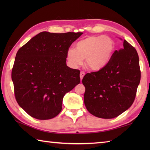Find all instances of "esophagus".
I'll return each instance as SVG.
<instances>
[{"instance_id": "34e87169", "label": "esophagus", "mask_w": 150, "mask_h": 150, "mask_svg": "<svg viewBox=\"0 0 150 150\" xmlns=\"http://www.w3.org/2000/svg\"><path fill=\"white\" fill-rule=\"evenodd\" d=\"M85 75V73L84 71H81L80 73V77H81V80H82V79H83L84 76Z\"/></svg>"}]
</instances>
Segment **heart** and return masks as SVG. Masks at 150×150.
<instances>
[{"instance_id": "obj_1", "label": "heart", "mask_w": 150, "mask_h": 150, "mask_svg": "<svg viewBox=\"0 0 150 150\" xmlns=\"http://www.w3.org/2000/svg\"><path fill=\"white\" fill-rule=\"evenodd\" d=\"M115 42L108 35H90L79 40L75 50L69 48L66 59L69 66L77 68L83 64L92 71H98L106 67L112 58Z\"/></svg>"}]
</instances>
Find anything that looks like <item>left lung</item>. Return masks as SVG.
<instances>
[{
  "label": "left lung",
  "instance_id": "8db88e82",
  "mask_svg": "<svg viewBox=\"0 0 150 150\" xmlns=\"http://www.w3.org/2000/svg\"><path fill=\"white\" fill-rule=\"evenodd\" d=\"M140 81L138 53L124 40L123 47L115 51L104 68L87 73L82 79L86 108L93 115L102 119L119 116L132 105Z\"/></svg>",
  "mask_w": 150,
  "mask_h": 150
}]
</instances>
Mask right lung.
<instances>
[{"instance_id":"obj_1","label":"right lung","mask_w":150,"mask_h":150,"mask_svg":"<svg viewBox=\"0 0 150 150\" xmlns=\"http://www.w3.org/2000/svg\"><path fill=\"white\" fill-rule=\"evenodd\" d=\"M82 34L42 31L18 50L11 79L17 103L31 117H56L64 96L80 83V71L66 62L67 51Z\"/></svg>"}]
</instances>
